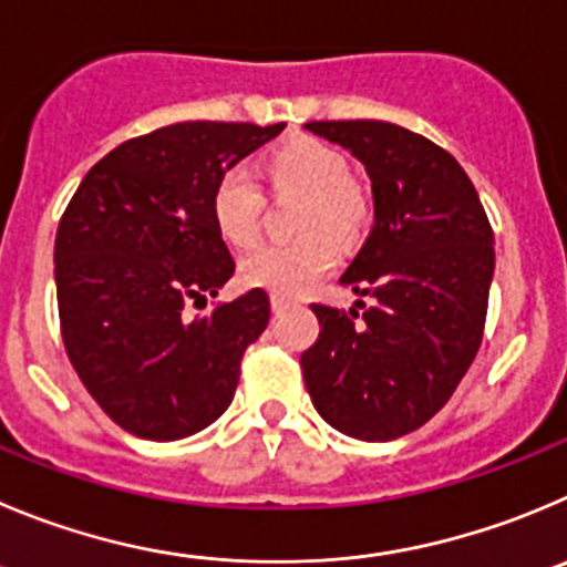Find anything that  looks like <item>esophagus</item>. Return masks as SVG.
<instances>
[{
    "mask_svg": "<svg viewBox=\"0 0 567 567\" xmlns=\"http://www.w3.org/2000/svg\"><path fill=\"white\" fill-rule=\"evenodd\" d=\"M288 308H290V301L285 299V296H277V293L271 296V310H274V313H282V310H288Z\"/></svg>",
    "mask_w": 567,
    "mask_h": 567,
    "instance_id": "obj_1",
    "label": "esophagus"
}]
</instances>
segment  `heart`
I'll list each match as a JSON object with an SVG mask.
<instances>
[{"label":"heart","mask_w":567,"mask_h":567,"mask_svg":"<svg viewBox=\"0 0 567 567\" xmlns=\"http://www.w3.org/2000/svg\"><path fill=\"white\" fill-rule=\"evenodd\" d=\"M274 193L305 195L296 243H262L240 259V279L248 288L277 296H301L336 268L338 243L355 240L367 220V200L349 182V158L319 140H293L266 158ZM266 195L246 164L224 171L212 187V224L231 246H248L259 235ZM327 234L331 236L326 237Z\"/></svg>","instance_id":"b5f03b06"}]
</instances>
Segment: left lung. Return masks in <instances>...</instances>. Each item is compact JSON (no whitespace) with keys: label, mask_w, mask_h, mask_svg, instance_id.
Wrapping results in <instances>:
<instances>
[{"label":"left lung","mask_w":567,"mask_h":567,"mask_svg":"<svg viewBox=\"0 0 567 567\" xmlns=\"http://www.w3.org/2000/svg\"><path fill=\"white\" fill-rule=\"evenodd\" d=\"M305 128L367 167L374 226L341 277L372 305L361 322L354 308L313 305L321 332L301 374L336 431L389 442L425 425L475 361L495 237L462 164L425 136L380 120Z\"/></svg>","instance_id":"8db88e82"}]
</instances>
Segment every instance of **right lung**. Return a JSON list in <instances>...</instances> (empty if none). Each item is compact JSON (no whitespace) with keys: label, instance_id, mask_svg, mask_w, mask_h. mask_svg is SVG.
<instances>
[{"label":"right lung","instance_id":"1","mask_svg":"<svg viewBox=\"0 0 567 567\" xmlns=\"http://www.w3.org/2000/svg\"><path fill=\"white\" fill-rule=\"evenodd\" d=\"M285 123H176L100 158L55 235L66 355L100 409L134 436H193L229 409L248 343L268 327L266 290L189 319L235 274L212 224L218 176Z\"/></svg>","mask_w":567,"mask_h":567}]
</instances>
